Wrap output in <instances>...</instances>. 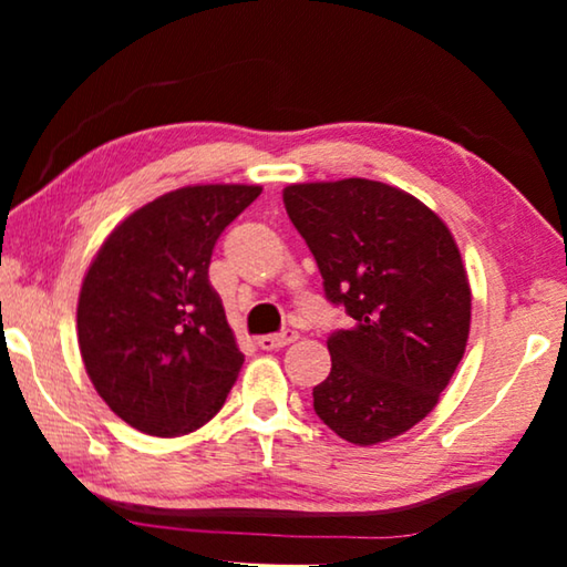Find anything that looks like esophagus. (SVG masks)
Here are the masks:
<instances>
[{
  "instance_id": "esophagus-1",
  "label": "esophagus",
  "mask_w": 567,
  "mask_h": 567,
  "mask_svg": "<svg viewBox=\"0 0 567 567\" xmlns=\"http://www.w3.org/2000/svg\"><path fill=\"white\" fill-rule=\"evenodd\" d=\"M297 340V332L295 330H282V332H275V334H262L260 340H257V344H260L262 350H280L285 348V344H290Z\"/></svg>"
}]
</instances>
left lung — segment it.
I'll list each match as a JSON object with an SVG mask.
<instances>
[{
  "label": "left lung",
  "instance_id": "obj_1",
  "mask_svg": "<svg viewBox=\"0 0 567 567\" xmlns=\"http://www.w3.org/2000/svg\"><path fill=\"white\" fill-rule=\"evenodd\" d=\"M285 209L350 330L328 338L332 370L315 412L354 445L385 443L437 405L465 354L470 285L447 225L372 179L290 185Z\"/></svg>",
  "mask_w": 567,
  "mask_h": 567
}]
</instances>
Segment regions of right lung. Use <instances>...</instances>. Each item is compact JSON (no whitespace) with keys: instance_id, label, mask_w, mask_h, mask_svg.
I'll return each instance as SVG.
<instances>
[{"instance_id":"add662e5","label":"right lung","mask_w":567,"mask_h":567,"mask_svg":"<svg viewBox=\"0 0 567 567\" xmlns=\"http://www.w3.org/2000/svg\"><path fill=\"white\" fill-rule=\"evenodd\" d=\"M260 192H167L114 227L84 275L76 305L84 368L114 415L140 433L185 435L225 405L245 354L209 285V260Z\"/></svg>"}]
</instances>
